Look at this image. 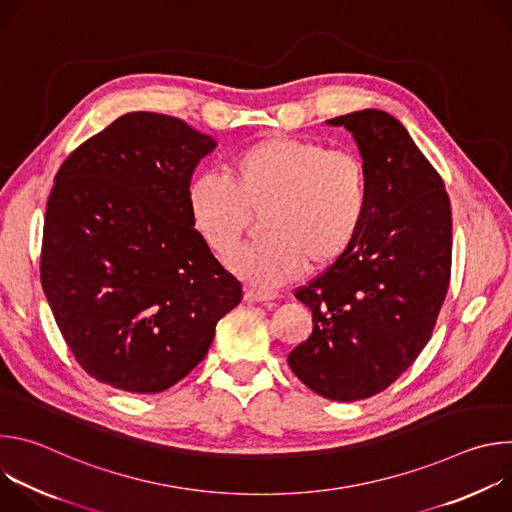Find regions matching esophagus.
I'll return each instance as SVG.
<instances>
[{"mask_svg":"<svg viewBox=\"0 0 512 512\" xmlns=\"http://www.w3.org/2000/svg\"><path fill=\"white\" fill-rule=\"evenodd\" d=\"M275 298H277V294H273V291H261V289H245V294H243V300L249 304H263V302H271Z\"/></svg>","mask_w":512,"mask_h":512,"instance_id":"obj_1","label":"esophagus"}]
</instances>
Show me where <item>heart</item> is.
Here are the masks:
<instances>
[{
    "label": "heart",
    "mask_w": 512,
    "mask_h": 512,
    "mask_svg": "<svg viewBox=\"0 0 512 512\" xmlns=\"http://www.w3.org/2000/svg\"><path fill=\"white\" fill-rule=\"evenodd\" d=\"M186 200L196 233L218 257L239 249L251 212L265 214V241L233 257L231 269L251 285L277 287L348 251L367 212V172L352 152L269 135L235 154L229 178H192Z\"/></svg>",
    "instance_id": "b5f03b06"
}]
</instances>
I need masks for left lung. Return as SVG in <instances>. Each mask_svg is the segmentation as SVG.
Segmentation results:
<instances>
[{"instance_id": "8db88e82", "label": "left lung", "mask_w": 512, "mask_h": 512, "mask_svg": "<svg viewBox=\"0 0 512 512\" xmlns=\"http://www.w3.org/2000/svg\"><path fill=\"white\" fill-rule=\"evenodd\" d=\"M326 123L352 133L367 212L348 251L296 291L314 328L287 364L314 393L358 401L387 389L431 338L450 285L452 206L393 115L362 109Z\"/></svg>"}]
</instances>
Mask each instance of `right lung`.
Segmentation results:
<instances>
[{
  "label": "right lung",
  "mask_w": 512,
  "mask_h": 512,
  "mask_svg": "<svg viewBox=\"0 0 512 512\" xmlns=\"http://www.w3.org/2000/svg\"><path fill=\"white\" fill-rule=\"evenodd\" d=\"M216 141L182 119L133 111L60 166L40 279L54 320L97 381L160 393L206 356L241 283L188 212V184Z\"/></svg>",
  "instance_id": "obj_1"
}]
</instances>
